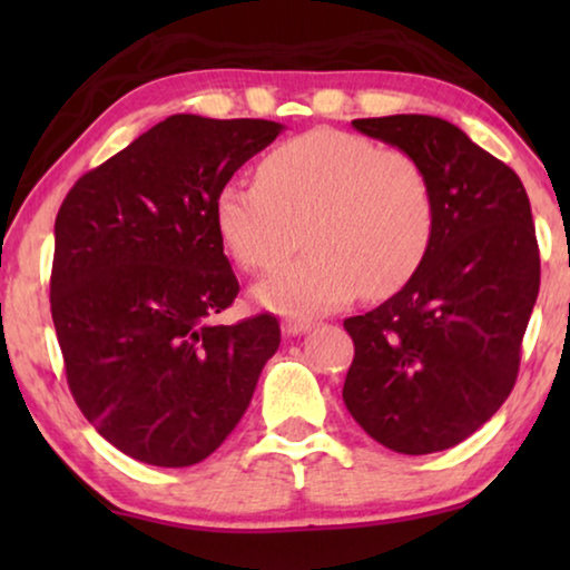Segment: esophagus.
Wrapping results in <instances>:
<instances>
[{"instance_id": "obj_1", "label": "esophagus", "mask_w": 570, "mask_h": 570, "mask_svg": "<svg viewBox=\"0 0 570 570\" xmlns=\"http://www.w3.org/2000/svg\"><path fill=\"white\" fill-rule=\"evenodd\" d=\"M311 326H314L311 318H285L283 332L287 334V337H295V334H306Z\"/></svg>"}]
</instances>
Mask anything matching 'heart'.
Listing matches in <instances>:
<instances>
[{"label": "heart", "mask_w": 570, "mask_h": 570, "mask_svg": "<svg viewBox=\"0 0 570 570\" xmlns=\"http://www.w3.org/2000/svg\"><path fill=\"white\" fill-rule=\"evenodd\" d=\"M215 228L244 269L272 272L301 244L311 252L256 287L287 316L345 306L357 293L389 295L423 264L435 233L423 163L340 129H311L259 163V181H228Z\"/></svg>", "instance_id": "1"}]
</instances>
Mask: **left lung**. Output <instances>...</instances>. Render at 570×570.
<instances>
[{
	"label": "left lung",
	"instance_id": "1",
	"mask_svg": "<svg viewBox=\"0 0 570 570\" xmlns=\"http://www.w3.org/2000/svg\"><path fill=\"white\" fill-rule=\"evenodd\" d=\"M353 127L423 163L435 233L407 285L345 318L355 357L342 400L400 454L462 443L495 415L519 376L540 293V248L521 178L439 116L396 114Z\"/></svg>",
	"mask_w": 570,
	"mask_h": 570
}]
</instances>
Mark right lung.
<instances>
[{
	"label": "right lung",
	"mask_w": 570,
	"mask_h": 570,
	"mask_svg": "<svg viewBox=\"0 0 570 570\" xmlns=\"http://www.w3.org/2000/svg\"><path fill=\"white\" fill-rule=\"evenodd\" d=\"M283 124L176 114L88 170L53 225L51 318L77 407L137 462L191 466L228 439L279 347L238 295L215 197Z\"/></svg>",
	"instance_id": "obj_1"
}]
</instances>
